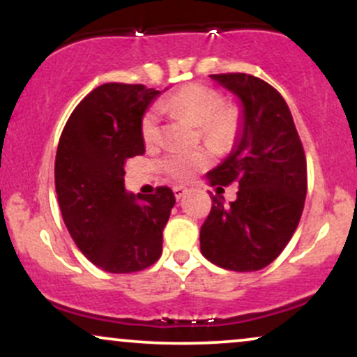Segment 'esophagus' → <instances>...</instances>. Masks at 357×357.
<instances>
[{
	"instance_id": "34e87169",
	"label": "esophagus",
	"mask_w": 357,
	"mask_h": 357,
	"mask_svg": "<svg viewBox=\"0 0 357 357\" xmlns=\"http://www.w3.org/2000/svg\"><path fill=\"white\" fill-rule=\"evenodd\" d=\"M173 191H174V196H176V199H181L184 195H186V188L184 186H174L173 188Z\"/></svg>"
}]
</instances>
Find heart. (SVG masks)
<instances>
[{
	"label": "heart",
	"instance_id": "b5f03b06",
	"mask_svg": "<svg viewBox=\"0 0 357 357\" xmlns=\"http://www.w3.org/2000/svg\"><path fill=\"white\" fill-rule=\"evenodd\" d=\"M161 110L171 116L188 117L202 126V137L216 153H227L235 144L240 130L238 112L225 107L223 93L202 84H188L174 96L161 102ZM141 137L147 147H154L161 139V112L149 109L142 116ZM210 165V155L204 151L173 153L162 161V169L176 181H188Z\"/></svg>",
	"mask_w": 357,
	"mask_h": 357
}]
</instances>
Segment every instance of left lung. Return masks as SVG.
Listing matches in <instances>:
<instances>
[{
  "instance_id": "8db88e82",
  "label": "left lung",
  "mask_w": 357,
  "mask_h": 357,
  "mask_svg": "<svg viewBox=\"0 0 357 357\" xmlns=\"http://www.w3.org/2000/svg\"><path fill=\"white\" fill-rule=\"evenodd\" d=\"M210 77L238 97L241 117L230 155L208 171V183H235L238 192L228 206L223 196H213L199 247L221 268L255 272L280 255L301 221L307 195L304 147L289 105L272 85L247 73Z\"/></svg>"
}]
</instances>
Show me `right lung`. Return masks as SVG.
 Here are the masks:
<instances>
[{
    "label": "right lung",
    "instance_id": "add662e5",
    "mask_svg": "<svg viewBox=\"0 0 357 357\" xmlns=\"http://www.w3.org/2000/svg\"><path fill=\"white\" fill-rule=\"evenodd\" d=\"M159 90L104 84L68 117L55 158V190L65 227L93 265L132 273L158 261L176 199L167 186L134 195L124 186L127 159L146 153L141 121Z\"/></svg>",
    "mask_w": 357,
    "mask_h": 357
}]
</instances>
